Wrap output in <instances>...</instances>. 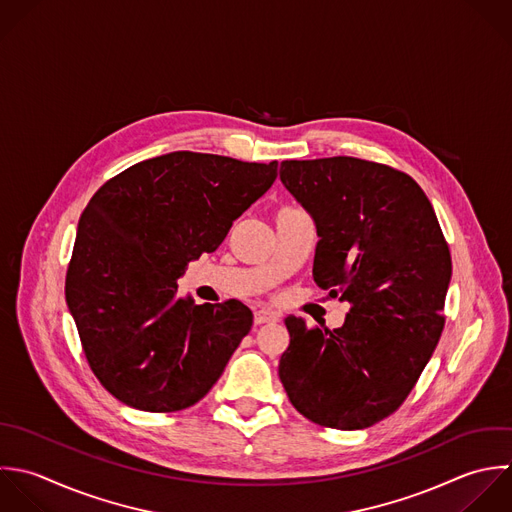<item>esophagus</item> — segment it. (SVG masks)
<instances>
[{"instance_id": "obj_1", "label": "esophagus", "mask_w": 512, "mask_h": 512, "mask_svg": "<svg viewBox=\"0 0 512 512\" xmlns=\"http://www.w3.org/2000/svg\"><path fill=\"white\" fill-rule=\"evenodd\" d=\"M255 325H265V323H277L279 321V315L273 313L271 309H257L255 311V317H253Z\"/></svg>"}]
</instances>
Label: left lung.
<instances>
[{
  "label": "left lung",
  "mask_w": 512,
  "mask_h": 512,
  "mask_svg": "<svg viewBox=\"0 0 512 512\" xmlns=\"http://www.w3.org/2000/svg\"><path fill=\"white\" fill-rule=\"evenodd\" d=\"M281 181L313 215V279L349 301L343 327L287 317L279 377L309 421L341 431L393 415L417 385L443 327L451 251L419 183L357 157L283 161Z\"/></svg>",
  "instance_id": "left-lung-1"
}]
</instances>
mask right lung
I'll list each match as a JSON object with an SVG mask.
<instances>
[{
  "mask_svg": "<svg viewBox=\"0 0 512 512\" xmlns=\"http://www.w3.org/2000/svg\"><path fill=\"white\" fill-rule=\"evenodd\" d=\"M277 165L173 151L131 165L91 197L65 301L93 375L117 401L175 413L217 383L253 313L235 299H179L177 279L223 243L273 185Z\"/></svg>",
  "mask_w": 512,
  "mask_h": 512,
  "instance_id": "obj_1",
  "label": "right lung"
}]
</instances>
